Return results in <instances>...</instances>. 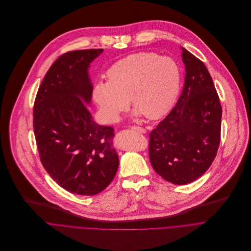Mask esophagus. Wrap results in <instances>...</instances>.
<instances>
[{"instance_id":"1","label":"esophagus","mask_w":251,"mask_h":251,"mask_svg":"<svg viewBox=\"0 0 251 251\" xmlns=\"http://www.w3.org/2000/svg\"><path fill=\"white\" fill-rule=\"evenodd\" d=\"M131 129L134 130V131H137V132H140V133H144L145 132V129L143 127H140V126H131Z\"/></svg>"}]
</instances>
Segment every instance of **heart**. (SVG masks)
I'll list each match as a JSON object with an SVG mask.
<instances>
[{"instance_id": "1", "label": "heart", "mask_w": 251, "mask_h": 251, "mask_svg": "<svg viewBox=\"0 0 251 251\" xmlns=\"http://www.w3.org/2000/svg\"><path fill=\"white\" fill-rule=\"evenodd\" d=\"M108 82L98 81L94 101L108 123H116L129 105L148 120L165 116L179 94L181 70L171 57L154 52L131 54L108 71Z\"/></svg>"}]
</instances>
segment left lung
Returning <instances> with one entry per match:
<instances>
[{
  "label": "left lung",
  "mask_w": 251,
  "mask_h": 251,
  "mask_svg": "<svg viewBox=\"0 0 251 251\" xmlns=\"http://www.w3.org/2000/svg\"><path fill=\"white\" fill-rule=\"evenodd\" d=\"M186 75L178 102L149 133V159L155 172L175 185L201 177L221 141L222 106L205 64L182 48Z\"/></svg>",
  "instance_id": "8db88e82"
}]
</instances>
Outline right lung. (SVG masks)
<instances>
[{
	"mask_svg": "<svg viewBox=\"0 0 251 251\" xmlns=\"http://www.w3.org/2000/svg\"><path fill=\"white\" fill-rule=\"evenodd\" d=\"M103 51L74 50L59 56L39 86L33 106L43 167L63 189L83 196L106 189L119 167L114 128L96 124L87 105L93 92L88 68Z\"/></svg>",
	"mask_w": 251,
	"mask_h": 251,
	"instance_id": "1",
	"label": "right lung"
}]
</instances>
